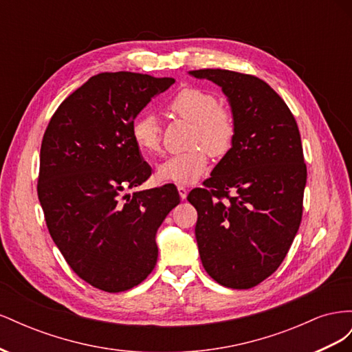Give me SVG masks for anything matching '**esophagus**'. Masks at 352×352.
<instances>
[{"instance_id":"34e87169","label":"esophagus","mask_w":352,"mask_h":352,"mask_svg":"<svg viewBox=\"0 0 352 352\" xmlns=\"http://www.w3.org/2000/svg\"><path fill=\"white\" fill-rule=\"evenodd\" d=\"M177 192H179L180 198H182V199H186V197H188V189H186V186H184V185H179V186H177Z\"/></svg>"}]
</instances>
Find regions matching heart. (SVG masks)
<instances>
[{"label":"heart","instance_id":"b5f03b06","mask_svg":"<svg viewBox=\"0 0 352 352\" xmlns=\"http://www.w3.org/2000/svg\"><path fill=\"white\" fill-rule=\"evenodd\" d=\"M168 109L192 123L190 145L194 148L167 157L157 166L155 177L166 184H195L208 167V153L220 157L230 150L235 138V120L229 110L220 107L214 94L199 88L177 92ZM132 136L141 151L146 154L160 151L162 129L154 114L145 113L138 117L132 124Z\"/></svg>","mask_w":352,"mask_h":352}]
</instances>
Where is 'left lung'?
<instances>
[{"instance_id":"1","label":"left lung","mask_w":352,"mask_h":352,"mask_svg":"<svg viewBox=\"0 0 352 352\" xmlns=\"http://www.w3.org/2000/svg\"><path fill=\"white\" fill-rule=\"evenodd\" d=\"M188 73L220 87L235 120L230 150L207 188L188 195L198 212L201 263L217 283L250 289L278 270L300 228L307 182L301 135L264 80L221 69Z\"/></svg>"}]
</instances>
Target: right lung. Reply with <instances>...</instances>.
I'll use <instances>...</instances> for the list:
<instances>
[{
	"label": "right lung",
	"instance_id": "add662e5",
	"mask_svg": "<svg viewBox=\"0 0 352 352\" xmlns=\"http://www.w3.org/2000/svg\"><path fill=\"white\" fill-rule=\"evenodd\" d=\"M173 78L100 73L60 104L41 145L38 197L50 235L80 279L123 292L153 272L155 235L179 204L177 189L142 185L151 167L132 124Z\"/></svg>",
	"mask_w": 352,
	"mask_h": 352
}]
</instances>
